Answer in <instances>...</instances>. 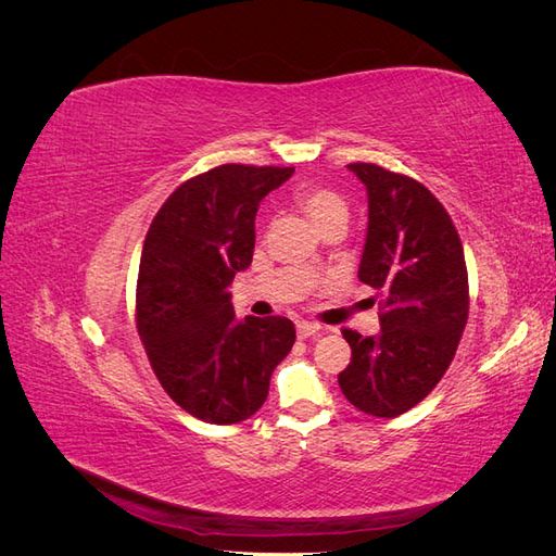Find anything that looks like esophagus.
Masks as SVG:
<instances>
[{"instance_id":"esophagus-1","label":"esophagus","mask_w":556,"mask_h":556,"mask_svg":"<svg viewBox=\"0 0 556 556\" xmlns=\"http://www.w3.org/2000/svg\"><path fill=\"white\" fill-rule=\"evenodd\" d=\"M319 331H323V327L315 325V323H299V325H296L299 339H311V336H315V333H319Z\"/></svg>"}]
</instances>
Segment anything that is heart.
<instances>
[{
  "instance_id": "b5f03b06",
  "label": "heart",
  "mask_w": 556,
  "mask_h": 556,
  "mask_svg": "<svg viewBox=\"0 0 556 556\" xmlns=\"http://www.w3.org/2000/svg\"><path fill=\"white\" fill-rule=\"evenodd\" d=\"M294 199L317 229L348 220L345 199L331 188H325V185H306V188L296 190Z\"/></svg>"
}]
</instances>
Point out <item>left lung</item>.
Listing matches in <instances>:
<instances>
[{"mask_svg":"<svg viewBox=\"0 0 556 556\" xmlns=\"http://www.w3.org/2000/svg\"><path fill=\"white\" fill-rule=\"evenodd\" d=\"M368 194L359 280L382 294L380 333L343 329L352 359L339 384L352 406L396 417L452 364L468 319V274L452 217L422 182L378 164H348Z\"/></svg>","mask_w":556,"mask_h":556,"instance_id":"1","label":"left lung"}]
</instances>
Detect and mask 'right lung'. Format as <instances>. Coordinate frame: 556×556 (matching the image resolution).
<instances>
[{
	"mask_svg": "<svg viewBox=\"0 0 556 556\" xmlns=\"http://www.w3.org/2000/svg\"><path fill=\"white\" fill-rule=\"evenodd\" d=\"M292 174L294 166H215L176 188L146 233L137 329L164 392L201 422L255 415L294 345L292 319L239 323L229 294L252 262L260 201Z\"/></svg>",
	"mask_w": 556,
	"mask_h": 556,
	"instance_id": "1",
	"label": "right lung"
}]
</instances>
